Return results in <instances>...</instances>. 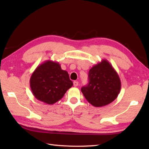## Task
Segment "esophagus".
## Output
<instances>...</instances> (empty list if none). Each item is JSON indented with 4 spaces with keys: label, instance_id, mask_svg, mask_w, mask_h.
I'll return each instance as SVG.
<instances>
[{
    "label": "esophagus",
    "instance_id": "esophagus-1",
    "mask_svg": "<svg viewBox=\"0 0 149 149\" xmlns=\"http://www.w3.org/2000/svg\"><path fill=\"white\" fill-rule=\"evenodd\" d=\"M78 84H79V83H78L77 81H74V86L75 87H77L78 86Z\"/></svg>",
    "mask_w": 149,
    "mask_h": 149
}]
</instances>
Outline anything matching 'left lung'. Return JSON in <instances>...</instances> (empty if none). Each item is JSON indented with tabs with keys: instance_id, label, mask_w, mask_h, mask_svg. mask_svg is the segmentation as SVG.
<instances>
[{
	"instance_id": "obj_1",
	"label": "left lung",
	"mask_w": 149,
	"mask_h": 149,
	"mask_svg": "<svg viewBox=\"0 0 149 149\" xmlns=\"http://www.w3.org/2000/svg\"><path fill=\"white\" fill-rule=\"evenodd\" d=\"M89 83L81 91L89 103L102 107L115 100L121 89L118 73L106 59H102L89 70Z\"/></svg>"
}]
</instances>
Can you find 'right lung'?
I'll return each instance as SVG.
<instances>
[{
  "instance_id": "1",
  "label": "right lung",
  "mask_w": 149,
  "mask_h": 149,
  "mask_svg": "<svg viewBox=\"0 0 149 149\" xmlns=\"http://www.w3.org/2000/svg\"><path fill=\"white\" fill-rule=\"evenodd\" d=\"M72 86L68 73L61 69L58 62L52 60H47L38 66L30 78L33 95L50 105L61 99Z\"/></svg>"
}]
</instances>
